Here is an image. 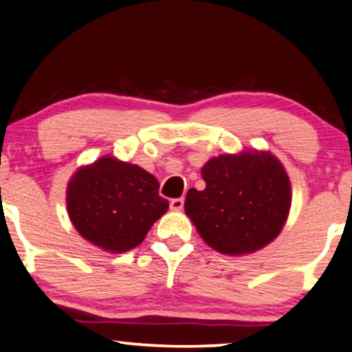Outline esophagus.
Masks as SVG:
<instances>
[{"label":"esophagus","instance_id":"34e87169","mask_svg":"<svg viewBox=\"0 0 352 352\" xmlns=\"http://www.w3.org/2000/svg\"><path fill=\"white\" fill-rule=\"evenodd\" d=\"M183 204H185V201H183V197L172 199V201H170V210H174V212H180V210L183 208Z\"/></svg>","mask_w":352,"mask_h":352}]
</instances>
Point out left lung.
Returning <instances> with one entry per match:
<instances>
[{"mask_svg": "<svg viewBox=\"0 0 352 352\" xmlns=\"http://www.w3.org/2000/svg\"><path fill=\"white\" fill-rule=\"evenodd\" d=\"M206 188L186 192L185 213L210 248L226 256L256 253L280 235L291 210V182L267 150L210 158Z\"/></svg>", "mask_w": 352, "mask_h": 352, "instance_id": "left-lung-1", "label": "left lung"}]
</instances>
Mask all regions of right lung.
<instances>
[{"instance_id":"add662e5","label":"right lung","mask_w":352,"mask_h":352,"mask_svg":"<svg viewBox=\"0 0 352 352\" xmlns=\"http://www.w3.org/2000/svg\"><path fill=\"white\" fill-rule=\"evenodd\" d=\"M158 190L150 172L107 155L72 174L66 188L67 214L87 242L120 254L142 243L169 208Z\"/></svg>"}]
</instances>
